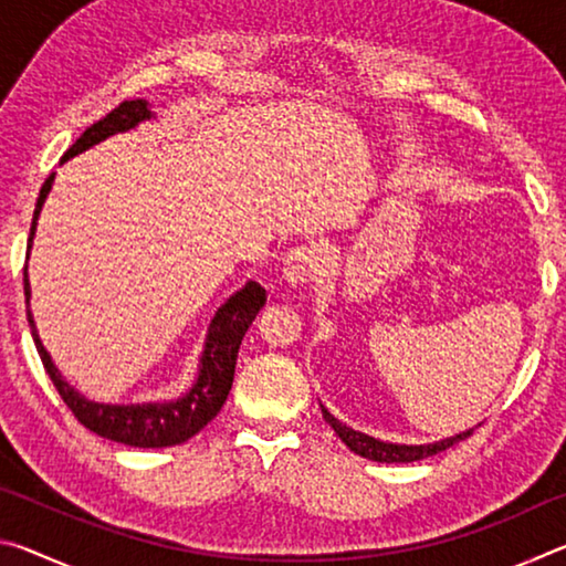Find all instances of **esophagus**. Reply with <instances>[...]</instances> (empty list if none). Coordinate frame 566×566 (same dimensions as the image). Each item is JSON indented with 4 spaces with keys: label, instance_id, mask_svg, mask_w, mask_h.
<instances>
[{
    "label": "esophagus",
    "instance_id": "obj_1",
    "mask_svg": "<svg viewBox=\"0 0 566 566\" xmlns=\"http://www.w3.org/2000/svg\"><path fill=\"white\" fill-rule=\"evenodd\" d=\"M322 272V247L300 244L284 260V280L292 286H306Z\"/></svg>",
    "mask_w": 566,
    "mask_h": 566
}]
</instances>
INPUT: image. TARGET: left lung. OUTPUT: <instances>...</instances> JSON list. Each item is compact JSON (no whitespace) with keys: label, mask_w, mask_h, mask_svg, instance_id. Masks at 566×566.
<instances>
[{"label":"left lung","mask_w":566,"mask_h":566,"mask_svg":"<svg viewBox=\"0 0 566 566\" xmlns=\"http://www.w3.org/2000/svg\"><path fill=\"white\" fill-rule=\"evenodd\" d=\"M322 415H324V419L329 421V427L339 434L342 442L347 444L354 454H359L364 459H371V462H381V464L419 462V459H427L432 454L444 452V449L454 447L457 442H462V439L472 437V432H474V429H467V432H459L454 437L439 439V442H432V444H391V442H381V439H375V437H369L364 432H357V429H352L347 424H342L337 417L329 415V409L322 407Z\"/></svg>","instance_id":"8db88e82"}]
</instances>
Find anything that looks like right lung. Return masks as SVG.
Wrapping results in <instances>:
<instances>
[{"mask_svg":"<svg viewBox=\"0 0 566 566\" xmlns=\"http://www.w3.org/2000/svg\"><path fill=\"white\" fill-rule=\"evenodd\" d=\"M155 117L149 109L147 99H132L122 102L117 109H112L107 117L94 122L92 127L84 129V134L74 145L64 151L62 161L72 159L80 155V151L99 145L112 134L129 132L137 127L139 122H147ZM54 181V171L40 189V197H36L34 217H32V229H30V244L36 232V219L44 207V199L50 195ZM27 260H30V252H27ZM30 280H27V264H24V302H27V322H30L32 339L36 344V352H40V359L44 364L46 375L54 381L56 391L64 399V405L72 409L80 424H84L90 432L99 434L104 439H112V442L139 447V449H159V447H175L187 442V439L195 437L199 429H205L209 421H212L219 409L227 401L229 389H232L234 381V364H237V352L239 344H242L249 324L254 322L256 314L266 302V292L262 284L247 282L242 290L234 292L229 300L219 306L212 324H209L207 339H205V352L199 357V371L197 381L191 385L185 397L171 399V401H147V405H99V401H92L84 395H80L70 381L62 377V371L54 367L50 352L44 349V344L36 334L34 317L30 310Z\"/></svg>","mask_w":566,"mask_h":566,"instance_id":"obj_1","label":"right lung"}]
</instances>
